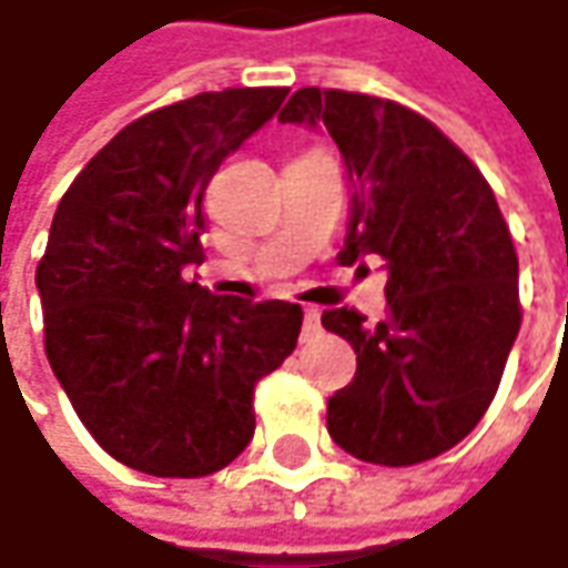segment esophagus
<instances>
[{
  "label": "esophagus",
  "mask_w": 568,
  "mask_h": 568,
  "mask_svg": "<svg viewBox=\"0 0 568 568\" xmlns=\"http://www.w3.org/2000/svg\"><path fill=\"white\" fill-rule=\"evenodd\" d=\"M317 333H321V311L304 307V336H317Z\"/></svg>",
  "instance_id": "esophagus-1"
}]
</instances>
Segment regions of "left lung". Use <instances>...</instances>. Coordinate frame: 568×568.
<instances>
[{
    "instance_id": "left-lung-1",
    "label": "left lung",
    "mask_w": 568,
    "mask_h": 568,
    "mask_svg": "<svg viewBox=\"0 0 568 568\" xmlns=\"http://www.w3.org/2000/svg\"><path fill=\"white\" fill-rule=\"evenodd\" d=\"M280 122L329 131L355 187L339 264L381 257L386 270V321L323 311L358 355L326 430L374 465L434 459L484 418L521 323L497 197L440 128L393 100L302 88Z\"/></svg>"
}]
</instances>
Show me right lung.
<instances>
[{
  "instance_id": "1",
  "label": "right lung",
  "mask_w": 568,
  "mask_h": 568,
  "mask_svg": "<svg viewBox=\"0 0 568 568\" xmlns=\"http://www.w3.org/2000/svg\"><path fill=\"white\" fill-rule=\"evenodd\" d=\"M229 88L148 112L71 182L37 266L47 358L93 440L153 478H204L254 437V383L292 355L302 304L213 295L201 264L216 169L283 106Z\"/></svg>"
}]
</instances>
